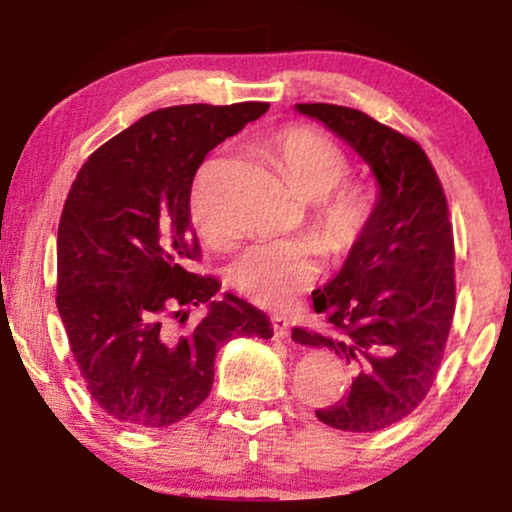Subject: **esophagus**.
Returning <instances> with one entry per match:
<instances>
[{"label": "esophagus", "instance_id": "1", "mask_svg": "<svg viewBox=\"0 0 512 512\" xmlns=\"http://www.w3.org/2000/svg\"><path fill=\"white\" fill-rule=\"evenodd\" d=\"M272 331H275L277 338H289L291 328H289V321H286V317H279V314H275V317H272Z\"/></svg>", "mask_w": 512, "mask_h": 512}]
</instances>
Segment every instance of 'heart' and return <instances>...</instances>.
Segmentation results:
<instances>
[{
	"label": "heart",
	"instance_id": "heart-1",
	"mask_svg": "<svg viewBox=\"0 0 512 512\" xmlns=\"http://www.w3.org/2000/svg\"><path fill=\"white\" fill-rule=\"evenodd\" d=\"M268 149L289 184L314 200V226L335 254H345L361 240L375 216V195L363 184H342L349 172L347 156L331 139L305 125H289L270 137ZM209 165L202 167L193 188V223L207 244H223L226 235L209 219L202 184ZM321 251L312 240H272L242 251L228 270L230 284L251 303L286 307L298 293L317 282Z\"/></svg>",
	"mask_w": 512,
	"mask_h": 512
}]
</instances>
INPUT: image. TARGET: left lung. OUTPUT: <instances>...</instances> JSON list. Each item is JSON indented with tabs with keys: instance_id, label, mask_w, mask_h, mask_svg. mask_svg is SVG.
I'll return each mask as SVG.
<instances>
[{
	"instance_id": "8db88e82",
	"label": "left lung",
	"mask_w": 512,
	"mask_h": 512,
	"mask_svg": "<svg viewBox=\"0 0 512 512\" xmlns=\"http://www.w3.org/2000/svg\"><path fill=\"white\" fill-rule=\"evenodd\" d=\"M345 139L373 170L375 216L345 265L312 291L326 331L296 326L300 345L328 347L349 363L352 387L319 422L352 433L389 429L429 394L454 317V235L447 198L415 139L359 109L296 104Z\"/></svg>"
}]
</instances>
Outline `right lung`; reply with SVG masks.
<instances>
[{
    "label": "right lung",
    "instance_id": "right-lung-1",
    "mask_svg": "<svg viewBox=\"0 0 512 512\" xmlns=\"http://www.w3.org/2000/svg\"><path fill=\"white\" fill-rule=\"evenodd\" d=\"M179 104L139 118L76 174L58 226V312L86 389L132 429L191 415L214 384V359L237 335L272 338L270 319L191 272L200 244L191 186L202 160L268 111ZM208 314L184 327L191 306Z\"/></svg>",
    "mask_w": 512,
    "mask_h": 512
}]
</instances>
